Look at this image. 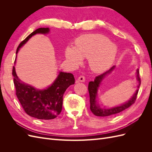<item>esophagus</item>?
I'll return each mask as SVG.
<instances>
[{
	"label": "esophagus",
	"instance_id": "obj_1",
	"mask_svg": "<svg viewBox=\"0 0 152 152\" xmlns=\"http://www.w3.org/2000/svg\"><path fill=\"white\" fill-rule=\"evenodd\" d=\"M78 81L84 82L85 81V77L84 75H80L79 78H78Z\"/></svg>",
	"mask_w": 152,
	"mask_h": 152
}]
</instances>
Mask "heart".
<instances>
[{
    "mask_svg": "<svg viewBox=\"0 0 152 152\" xmlns=\"http://www.w3.org/2000/svg\"><path fill=\"white\" fill-rule=\"evenodd\" d=\"M116 53L115 45L99 34L81 35L75 40V47L68 46L65 50V56L73 65H79L83 58H89V66L96 72H102L110 68Z\"/></svg>",
    "mask_w": 152,
    "mask_h": 152,
    "instance_id": "1",
    "label": "heart"
}]
</instances>
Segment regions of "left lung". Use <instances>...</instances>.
I'll use <instances>...</instances> for the list:
<instances>
[{
    "mask_svg": "<svg viewBox=\"0 0 152 152\" xmlns=\"http://www.w3.org/2000/svg\"><path fill=\"white\" fill-rule=\"evenodd\" d=\"M115 66L112 67L110 70L107 72H106L102 74L99 75H98L97 77H95V79L94 81H91L89 83L88 86V91L89 93L90 96V109L91 111L93 112V113L96 116L98 117H107L109 115H112L114 114H117L120 113L126 109L130 107L131 106L134 104L136 102V99L137 98V93H138V88L140 87V86L141 84V80H140V77L139 74V70L137 69V80L139 81V86H137V89L136 92V93L132 96V98L128 102L126 103L125 104H122L121 106H118V107H116L112 108H102L99 107L98 104H96V96H97V92H98V88L99 86V84L104 79V77L106 76L107 73L111 72L114 69Z\"/></svg>",
    "mask_w": 152,
    "mask_h": 152,
    "instance_id": "left-lung-1",
    "label": "left lung"
}]
</instances>
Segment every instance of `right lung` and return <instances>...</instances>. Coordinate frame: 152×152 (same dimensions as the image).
Here are the masks:
<instances>
[{
    "label": "right lung",
    "instance_id": "1",
    "mask_svg": "<svg viewBox=\"0 0 152 152\" xmlns=\"http://www.w3.org/2000/svg\"><path fill=\"white\" fill-rule=\"evenodd\" d=\"M49 31V28H39L32 32L18 45L16 54L32 36L36 34H47ZM12 74L16 96L25 112L32 117L42 120L53 119L60 114L63 94L69 86L75 83L73 74L61 72L56 80L48 89L37 90L20 80L16 75L15 66L12 68Z\"/></svg>",
    "mask_w": 152,
    "mask_h": 152
}]
</instances>
